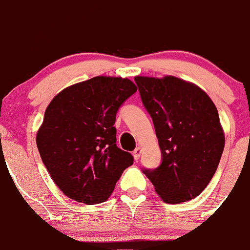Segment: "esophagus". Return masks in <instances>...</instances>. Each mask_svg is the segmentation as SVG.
Wrapping results in <instances>:
<instances>
[{
  "label": "esophagus",
  "instance_id": "obj_1",
  "mask_svg": "<svg viewBox=\"0 0 250 250\" xmlns=\"http://www.w3.org/2000/svg\"><path fill=\"white\" fill-rule=\"evenodd\" d=\"M141 153H142V149L141 148H140V147L135 148V150L133 151V155H134V159L136 160V161L140 159V156H141Z\"/></svg>",
  "mask_w": 250,
  "mask_h": 250
}]
</instances>
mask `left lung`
Listing matches in <instances>:
<instances>
[{
  "label": "left lung",
  "mask_w": 250,
  "mask_h": 250,
  "mask_svg": "<svg viewBox=\"0 0 250 250\" xmlns=\"http://www.w3.org/2000/svg\"><path fill=\"white\" fill-rule=\"evenodd\" d=\"M135 83L162 156L159 167L142 171L165 202L195 199L213 179L225 148L216 107L199 87L174 76H137Z\"/></svg>",
  "instance_id": "8db88e82"
}]
</instances>
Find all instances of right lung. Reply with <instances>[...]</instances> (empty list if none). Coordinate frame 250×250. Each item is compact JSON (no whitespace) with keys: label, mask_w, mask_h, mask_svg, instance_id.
Wrapping results in <instances>:
<instances>
[{"label":"right lung","mask_w":250,"mask_h":250,"mask_svg":"<svg viewBox=\"0 0 250 250\" xmlns=\"http://www.w3.org/2000/svg\"><path fill=\"white\" fill-rule=\"evenodd\" d=\"M130 80L96 76L51 100L36 136L43 165L62 193L85 205L104 202L134 157L116 146L120 107L136 93Z\"/></svg>","instance_id":"1"}]
</instances>
